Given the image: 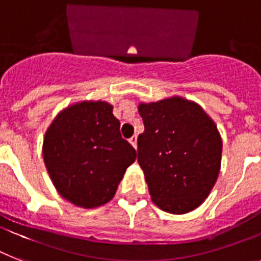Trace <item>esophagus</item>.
I'll list each match as a JSON object with an SVG mask.
<instances>
[{"instance_id": "obj_1", "label": "esophagus", "mask_w": 261, "mask_h": 261, "mask_svg": "<svg viewBox=\"0 0 261 261\" xmlns=\"http://www.w3.org/2000/svg\"><path fill=\"white\" fill-rule=\"evenodd\" d=\"M130 143L131 145H133V147H134V149H137V143H138V138H137V135H134V137H131L130 138Z\"/></svg>"}]
</instances>
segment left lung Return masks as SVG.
I'll return each instance as SVG.
<instances>
[{"mask_svg": "<svg viewBox=\"0 0 261 261\" xmlns=\"http://www.w3.org/2000/svg\"><path fill=\"white\" fill-rule=\"evenodd\" d=\"M145 131L138 137V164L151 201L173 215H185L205 201L221 167L217 126L196 101L171 96L139 103Z\"/></svg>", "mask_w": 261, "mask_h": 261, "instance_id": "8db88e82", "label": "left lung"}]
</instances>
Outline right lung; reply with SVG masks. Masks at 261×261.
Segmentation results:
<instances>
[{"label": "right lung", "mask_w": 261, "mask_h": 261, "mask_svg": "<svg viewBox=\"0 0 261 261\" xmlns=\"http://www.w3.org/2000/svg\"><path fill=\"white\" fill-rule=\"evenodd\" d=\"M112 109L107 101H77L57 114L44 137L42 158L52 184L76 206L94 209L111 201L137 158Z\"/></svg>", "instance_id": "right-lung-1"}]
</instances>
